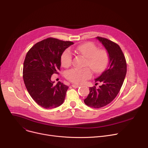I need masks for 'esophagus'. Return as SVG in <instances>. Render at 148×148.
I'll return each instance as SVG.
<instances>
[{
  "label": "esophagus",
  "mask_w": 148,
  "mask_h": 148,
  "mask_svg": "<svg viewBox=\"0 0 148 148\" xmlns=\"http://www.w3.org/2000/svg\"><path fill=\"white\" fill-rule=\"evenodd\" d=\"M72 86H73V88H77L80 87V85H79V84H72Z\"/></svg>",
  "instance_id": "obj_1"
}]
</instances>
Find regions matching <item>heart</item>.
Wrapping results in <instances>:
<instances>
[{"label": "heart", "instance_id": "1", "mask_svg": "<svg viewBox=\"0 0 148 148\" xmlns=\"http://www.w3.org/2000/svg\"><path fill=\"white\" fill-rule=\"evenodd\" d=\"M75 51L84 58H86V65L95 73L103 71L107 65L108 54L105 50H98L97 47L92 42H88L82 44L75 48ZM62 65L68 66L71 63L72 54L69 50H65L62 54ZM92 76L91 72L88 68L71 69L66 73L68 80L74 83L82 84Z\"/></svg>", "mask_w": 148, "mask_h": 148}]
</instances>
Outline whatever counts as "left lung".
Here are the masks:
<instances>
[{
    "instance_id": "1",
    "label": "left lung",
    "mask_w": 148,
    "mask_h": 148,
    "mask_svg": "<svg viewBox=\"0 0 148 148\" xmlns=\"http://www.w3.org/2000/svg\"><path fill=\"white\" fill-rule=\"evenodd\" d=\"M96 39L107 51L109 62L107 68L95 79V82H99L102 84L98 89L95 86L89 88V94L84 102L89 107L98 108L110 103L118 94L127 74V63L117 44L102 37Z\"/></svg>"
}]
</instances>
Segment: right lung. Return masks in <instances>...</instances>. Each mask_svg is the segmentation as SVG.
Returning <instances> with one entry per match:
<instances>
[{
  "mask_svg": "<svg viewBox=\"0 0 148 148\" xmlns=\"http://www.w3.org/2000/svg\"><path fill=\"white\" fill-rule=\"evenodd\" d=\"M73 44L49 38L35 44L26 54L23 80L31 97L43 108H56L64 101L68 86L60 82L54 85L51 77L60 69L62 54Z\"/></svg>",
  "mask_w": 148,
  "mask_h": 148,
  "instance_id": "right-lung-1",
  "label": "right lung"
}]
</instances>
